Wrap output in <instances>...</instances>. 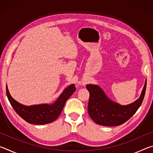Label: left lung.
<instances>
[{"label":"left lung","mask_w":153,"mask_h":153,"mask_svg":"<svg viewBox=\"0 0 153 153\" xmlns=\"http://www.w3.org/2000/svg\"><path fill=\"white\" fill-rule=\"evenodd\" d=\"M146 88V79L141 94L136 101L121 105L111 100L98 85L88 84L90 93L88 112L96 123L104 126H120L135 114L143 101Z\"/></svg>","instance_id":"obj_1"}]
</instances>
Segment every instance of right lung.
<instances>
[{"label": "right lung", "mask_w": 153, "mask_h": 153, "mask_svg": "<svg viewBox=\"0 0 153 153\" xmlns=\"http://www.w3.org/2000/svg\"><path fill=\"white\" fill-rule=\"evenodd\" d=\"M76 90L75 85L71 84L63 90L56 101L52 104L26 106L16 101L10 94L7 85L6 86L7 98L15 112L27 123L35 125H44L56 120L61 115L67 99Z\"/></svg>", "instance_id": "obj_1"}]
</instances>
